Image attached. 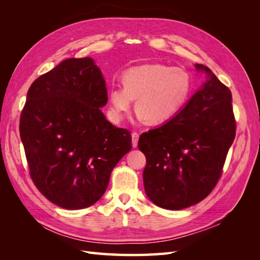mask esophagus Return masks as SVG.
Returning a JSON list of instances; mask_svg holds the SVG:
<instances>
[{
  "mask_svg": "<svg viewBox=\"0 0 260 260\" xmlns=\"http://www.w3.org/2000/svg\"><path fill=\"white\" fill-rule=\"evenodd\" d=\"M131 137H132V146L136 148V147L138 146V141H139V137H140V135H139L138 132H132Z\"/></svg>",
  "mask_w": 260,
  "mask_h": 260,
  "instance_id": "obj_1",
  "label": "esophagus"
}]
</instances>
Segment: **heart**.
<instances>
[{
    "instance_id": "obj_1",
    "label": "heart",
    "mask_w": 260,
    "mask_h": 260,
    "mask_svg": "<svg viewBox=\"0 0 260 260\" xmlns=\"http://www.w3.org/2000/svg\"><path fill=\"white\" fill-rule=\"evenodd\" d=\"M122 86L109 91V104L121 119L136 101V109L149 124H160L175 117L191 93V78L184 69L162 64L131 67L121 76Z\"/></svg>"
}]
</instances>
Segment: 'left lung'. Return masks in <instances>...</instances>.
<instances>
[{"label": "left lung", "mask_w": 260, "mask_h": 260, "mask_svg": "<svg viewBox=\"0 0 260 260\" xmlns=\"http://www.w3.org/2000/svg\"><path fill=\"white\" fill-rule=\"evenodd\" d=\"M208 80L171 120L139 139L146 157L143 182L155 205L180 210L206 199L222 175L237 130L232 94L211 70Z\"/></svg>", "instance_id": "8db88e82"}]
</instances>
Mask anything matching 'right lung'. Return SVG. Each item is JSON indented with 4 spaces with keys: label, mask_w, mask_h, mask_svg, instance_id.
I'll return each instance as SVG.
<instances>
[{
    "label": "right lung",
    "mask_w": 260,
    "mask_h": 260,
    "mask_svg": "<svg viewBox=\"0 0 260 260\" xmlns=\"http://www.w3.org/2000/svg\"><path fill=\"white\" fill-rule=\"evenodd\" d=\"M105 80L89 58H68L32 82L19 133L31 180L46 199L82 209L105 193L113 169L131 147L130 131L102 113Z\"/></svg>",
    "instance_id": "obj_1"
}]
</instances>
